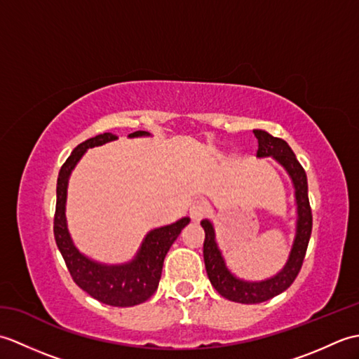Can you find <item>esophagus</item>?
<instances>
[{
  "label": "esophagus",
  "mask_w": 359,
  "mask_h": 359,
  "mask_svg": "<svg viewBox=\"0 0 359 359\" xmlns=\"http://www.w3.org/2000/svg\"><path fill=\"white\" fill-rule=\"evenodd\" d=\"M208 211V207L207 203L202 202V201H197L191 205V208H189V216H191V219L194 220V222H199V220L207 215Z\"/></svg>",
  "instance_id": "esophagus-1"
}]
</instances>
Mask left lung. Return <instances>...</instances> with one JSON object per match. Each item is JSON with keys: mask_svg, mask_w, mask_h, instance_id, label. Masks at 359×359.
Returning <instances> with one entry per match:
<instances>
[{"mask_svg": "<svg viewBox=\"0 0 359 359\" xmlns=\"http://www.w3.org/2000/svg\"><path fill=\"white\" fill-rule=\"evenodd\" d=\"M253 133L259 143L256 157H273L278 163L284 166V170L290 175V179H292L294 187L297 219L294 241L284 269L274 274V276L259 282L239 279L228 270L225 259L222 253H220L216 242L215 226H212L208 219L202 220L201 225L205 230L203 261L211 285L217 290L220 296L241 304H259L269 301L271 297L285 292L293 284V280L296 279L302 266L304 257H306L311 225H313V217H311V208L309 202L307 175L301 163L297 162L294 152L288 147L285 140L273 137L266 131H262V129H255Z\"/></svg>", "mask_w": 359, "mask_h": 359, "instance_id": "8db88e82", "label": "left lung"}]
</instances>
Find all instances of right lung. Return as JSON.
I'll list each match as a JSON object with an SVG mask.
<instances>
[{
  "label": "right lung",
  "mask_w": 359,
  "mask_h": 359,
  "mask_svg": "<svg viewBox=\"0 0 359 359\" xmlns=\"http://www.w3.org/2000/svg\"><path fill=\"white\" fill-rule=\"evenodd\" d=\"M144 135H149V133L135 131L128 137L133 139V137ZM112 140H117V135L111 133L98 134L93 139L80 143L63 163L57 180L53 236H55L57 247L75 284L106 306L133 307L149 299L156 293L160 276H162L165 256L180 231L189 224V217H182L171 225L149 231L143 239L135 257L126 264L106 265L80 253L79 248L74 245L66 224L67 182H69V175L75 165L89 148L102 147Z\"/></svg>",
  "instance_id": "1"
}]
</instances>
